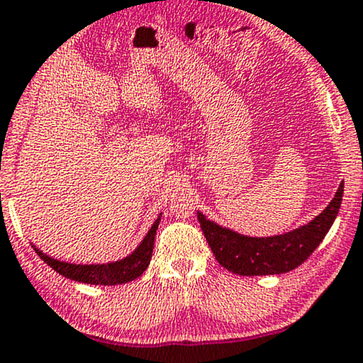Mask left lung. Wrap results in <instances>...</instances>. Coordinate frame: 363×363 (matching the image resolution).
I'll return each mask as SVG.
<instances>
[{"label":"left lung","instance_id":"8db88e82","mask_svg":"<svg viewBox=\"0 0 363 363\" xmlns=\"http://www.w3.org/2000/svg\"><path fill=\"white\" fill-rule=\"evenodd\" d=\"M343 196V183L322 213L303 227L274 237H247L211 222L196 211L211 252L223 268L237 275H280L294 270L312 255L335 222Z\"/></svg>","mask_w":363,"mask_h":363}]
</instances>
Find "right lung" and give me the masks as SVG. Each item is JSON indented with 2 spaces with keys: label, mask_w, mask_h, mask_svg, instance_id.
Here are the masks:
<instances>
[{
  "label": "right lung",
  "mask_w": 363,
  "mask_h": 363,
  "mask_svg": "<svg viewBox=\"0 0 363 363\" xmlns=\"http://www.w3.org/2000/svg\"><path fill=\"white\" fill-rule=\"evenodd\" d=\"M160 220H162V213L158 215V218L155 220L152 228L148 230V233L145 235V238L141 240L138 247L130 253L128 257L121 258L116 262H108V263H91V265H83V263H68L56 260V258L46 255L36 248L35 245H31L38 253V257L41 258L45 263L53 268L55 272H58L60 275L67 277L69 280L82 281V284L89 285H121L128 284V281L138 279V277L147 270L152 260L153 253V243H155V235H157Z\"/></svg>",
  "instance_id": "add662e5"
}]
</instances>
